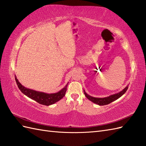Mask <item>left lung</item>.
<instances>
[{"mask_svg":"<svg viewBox=\"0 0 146 146\" xmlns=\"http://www.w3.org/2000/svg\"><path fill=\"white\" fill-rule=\"evenodd\" d=\"M127 88H128V85L125 87L123 90L120 91V92L112 94V95H110L107 97H104V98H95V97L91 96L90 95L88 94L85 92V91L83 90V91H84V95H85V96L90 101H92L93 103H95L96 104L100 105V106H103V105H106V104H110L111 102H113V101L117 100L118 98H119L121 96H123V94L126 92Z\"/></svg>","mask_w":146,"mask_h":146,"instance_id":"obj_1","label":"left lung"}]
</instances>
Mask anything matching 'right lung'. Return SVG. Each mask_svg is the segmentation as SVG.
I'll return each mask as SVG.
<instances>
[{
  "instance_id": "1",
  "label": "right lung",
  "mask_w": 146,
  "mask_h": 146,
  "mask_svg": "<svg viewBox=\"0 0 146 146\" xmlns=\"http://www.w3.org/2000/svg\"><path fill=\"white\" fill-rule=\"evenodd\" d=\"M15 79L19 90L21 91V92L22 93L24 94L27 97L31 98L32 100H35L39 104L46 105V106H49V105L53 104L54 103L58 102V101H60L62 98L65 96L67 90L68 84L67 83L66 84V86L60 91H59L58 92L55 93L48 94L43 92H40V91H35L29 88H27L23 86L22 84L19 82L15 75Z\"/></svg>"
}]
</instances>
